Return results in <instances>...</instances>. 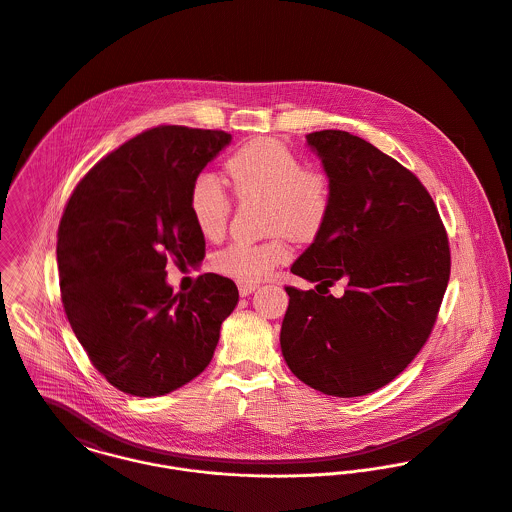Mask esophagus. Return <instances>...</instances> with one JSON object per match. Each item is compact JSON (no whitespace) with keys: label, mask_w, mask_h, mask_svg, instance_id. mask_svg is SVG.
Listing matches in <instances>:
<instances>
[{"label":"esophagus","mask_w":512,"mask_h":512,"mask_svg":"<svg viewBox=\"0 0 512 512\" xmlns=\"http://www.w3.org/2000/svg\"><path fill=\"white\" fill-rule=\"evenodd\" d=\"M257 286H259V284L249 283V281H239V283H237V288H239V294H241V296H249Z\"/></svg>","instance_id":"1"}]
</instances>
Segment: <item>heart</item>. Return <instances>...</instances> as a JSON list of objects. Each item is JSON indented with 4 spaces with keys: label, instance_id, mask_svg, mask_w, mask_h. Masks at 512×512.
I'll return each mask as SVG.
<instances>
[{
    "label": "heart",
    "instance_id": "heart-1",
    "mask_svg": "<svg viewBox=\"0 0 512 512\" xmlns=\"http://www.w3.org/2000/svg\"><path fill=\"white\" fill-rule=\"evenodd\" d=\"M229 184L241 200H265V226L277 231L261 243H233L214 259L218 271L239 281H259L288 261L294 241H312L328 220L332 190L326 174L308 169L275 139H255L237 149L226 163ZM190 212L198 231L218 239L228 228L231 198L214 174H200L190 188Z\"/></svg>",
    "mask_w": 512,
    "mask_h": 512
}]
</instances>
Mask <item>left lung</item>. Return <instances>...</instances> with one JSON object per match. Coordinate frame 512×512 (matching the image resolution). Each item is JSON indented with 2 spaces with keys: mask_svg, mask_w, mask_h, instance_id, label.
<instances>
[{
  "mask_svg": "<svg viewBox=\"0 0 512 512\" xmlns=\"http://www.w3.org/2000/svg\"><path fill=\"white\" fill-rule=\"evenodd\" d=\"M332 208L290 273L281 349L288 369L332 397H363L400 375L428 340L450 281V245L422 182L365 139L340 129L306 135ZM346 292L336 299V280Z\"/></svg>",
  "mask_w": 512,
  "mask_h": 512,
  "instance_id": "8db88e82",
  "label": "left lung"
}]
</instances>
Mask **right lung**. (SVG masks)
Listing matches in <instances>:
<instances>
[{
  "mask_svg": "<svg viewBox=\"0 0 512 512\" xmlns=\"http://www.w3.org/2000/svg\"><path fill=\"white\" fill-rule=\"evenodd\" d=\"M231 143L226 131L163 125L123 143L72 192L58 226L60 294L92 365L115 389L161 397L214 357L239 292L206 273L172 294L167 261L204 259L190 188Z\"/></svg>",
  "mask_w": 512,
  "mask_h": 512,
  "instance_id": "add662e5",
  "label": "right lung"
}]
</instances>
